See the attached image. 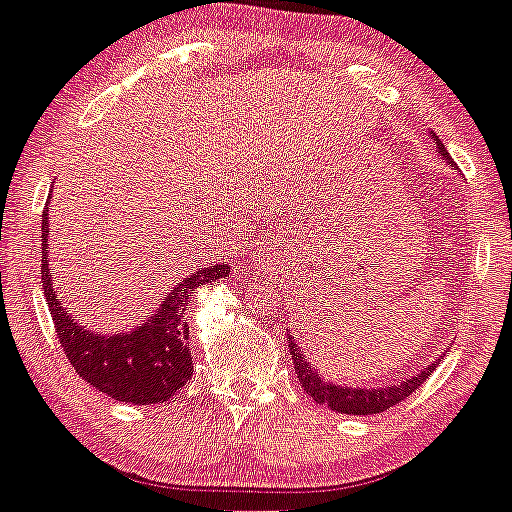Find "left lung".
Listing matches in <instances>:
<instances>
[{
    "mask_svg": "<svg viewBox=\"0 0 512 512\" xmlns=\"http://www.w3.org/2000/svg\"><path fill=\"white\" fill-rule=\"evenodd\" d=\"M434 141H437L439 153H442L444 158H449L447 148L439 144V139ZM288 344H290V356H293L295 373H298V381L302 383V390H305L307 395H312L317 403L327 405L329 410L344 412V415H376V412H383L393 408V405L403 403L408 395L415 393V390L432 376L434 368H437V361H434V364L422 368V371L415 373V376L400 381L398 386H388V388L334 386V383L322 381V376L312 368V364L307 361V356L302 354L300 346L295 344L293 337H288Z\"/></svg>",
    "mask_w": 512,
    "mask_h": 512,
    "instance_id": "1",
    "label": "left lung"
}]
</instances>
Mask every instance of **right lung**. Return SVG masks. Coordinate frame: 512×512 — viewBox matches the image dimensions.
<instances>
[{"instance_id":"1","label":"right lung","mask_w":512,"mask_h":512,"mask_svg":"<svg viewBox=\"0 0 512 512\" xmlns=\"http://www.w3.org/2000/svg\"><path fill=\"white\" fill-rule=\"evenodd\" d=\"M41 239L43 293L51 307L58 342L82 381L119 403L131 405L163 403L175 395V390L183 388L192 376L185 307L192 290L227 276V263L202 268L175 285L156 315L144 320L141 327L102 337L82 322H75L68 307H60L56 298L51 266H48V207L41 219Z\"/></svg>"}]
</instances>
